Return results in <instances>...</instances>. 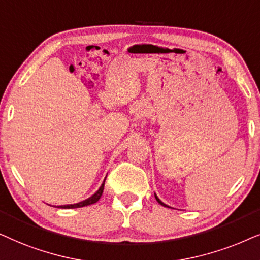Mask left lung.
Masks as SVG:
<instances>
[{"label":"left lung","instance_id":"obj_1","mask_svg":"<svg viewBox=\"0 0 260 260\" xmlns=\"http://www.w3.org/2000/svg\"><path fill=\"white\" fill-rule=\"evenodd\" d=\"M155 200H157V201H158V202H159V203H160V205H161V206H164V207H168V206H166V205H164V203H162L160 200H159V199H158V197H157V195H155Z\"/></svg>","mask_w":260,"mask_h":260}]
</instances>
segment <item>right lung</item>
<instances>
[{"mask_svg": "<svg viewBox=\"0 0 260 260\" xmlns=\"http://www.w3.org/2000/svg\"><path fill=\"white\" fill-rule=\"evenodd\" d=\"M105 182H106V179H105ZM105 182L102 183V185L100 186V189L98 190V191H96L94 195H92L91 197H89L88 200H85V201H82V202H79V203H76V205H67V206H60L59 208H81V207H85V206H90V205H94V203H96L98 202V201L101 199V196H102V192H103V188H105Z\"/></svg>", "mask_w": 260, "mask_h": 260, "instance_id": "obj_1", "label": "right lung"}]
</instances>
